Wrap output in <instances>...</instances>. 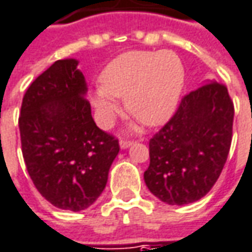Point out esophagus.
I'll list each match as a JSON object with an SVG mask.
<instances>
[{
    "instance_id": "esophagus-1",
    "label": "esophagus",
    "mask_w": 252,
    "mask_h": 252,
    "mask_svg": "<svg viewBox=\"0 0 252 252\" xmlns=\"http://www.w3.org/2000/svg\"><path fill=\"white\" fill-rule=\"evenodd\" d=\"M131 145H132V140H126V139L120 140V148H121V149L129 148Z\"/></svg>"
}]
</instances>
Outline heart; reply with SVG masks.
<instances>
[{"label": "heart", "instance_id": "heart-1", "mask_svg": "<svg viewBox=\"0 0 252 252\" xmlns=\"http://www.w3.org/2000/svg\"><path fill=\"white\" fill-rule=\"evenodd\" d=\"M184 63L171 51H129L112 61L100 74L94 104L109 126L126 97V110L146 126H160L174 114L185 85Z\"/></svg>", "mask_w": 252, "mask_h": 252}]
</instances>
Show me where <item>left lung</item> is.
<instances>
[{
	"label": "left lung",
	"mask_w": 252,
	"mask_h": 252,
	"mask_svg": "<svg viewBox=\"0 0 252 252\" xmlns=\"http://www.w3.org/2000/svg\"><path fill=\"white\" fill-rule=\"evenodd\" d=\"M234 107L223 84L204 85L182 97L168 123L149 142V190L169 205L204 197L218 181L232 143Z\"/></svg>",
	"instance_id": "8db88e82"
}]
</instances>
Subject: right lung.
Returning <instances> with one entry per match:
<instances>
[{
  "label": "right lung",
  "instance_id": "right-lung-1",
  "mask_svg": "<svg viewBox=\"0 0 252 252\" xmlns=\"http://www.w3.org/2000/svg\"><path fill=\"white\" fill-rule=\"evenodd\" d=\"M76 59L56 61L26 91L19 129L26 168L41 196L61 210L92 205L107 184L119 140L97 128Z\"/></svg>",
  "mask_w": 252,
  "mask_h": 252
}]
</instances>
